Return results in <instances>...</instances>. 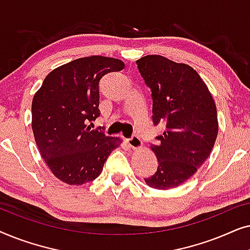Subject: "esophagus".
<instances>
[{
  "label": "esophagus",
  "instance_id": "34e87169",
  "mask_svg": "<svg viewBox=\"0 0 250 250\" xmlns=\"http://www.w3.org/2000/svg\"><path fill=\"white\" fill-rule=\"evenodd\" d=\"M126 142H127L129 148H132V149H139L142 146V141L138 135L131 136V138L126 140Z\"/></svg>",
  "mask_w": 250,
  "mask_h": 250
}]
</instances>
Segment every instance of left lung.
Wrapping results in <instances>:
<instances>
[{
  "label": "left lung",
  "instance_id": "1",
  "mask_svg": "<svg viewBox=\"0 0 250 250\" xmlns=\"http://www.w3.org/2000/svg\"><path fill=\"white\" fill-rule=\"evenodd\" d=\"M151 91L152 122L166 129L151 146L158 159L149 187L173 189L190 179L210 155L218 132L217 111L206 84L193 68L165 57L146 56L136 61Z\"/></svg>",
  "mask_w": 250,
  "mask_h": 250
}]
</instances>
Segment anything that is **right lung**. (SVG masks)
<instances>
[{
    "label": "right lung",
    "mask_w": 250,
    "mask_h": 250,
    "mask_svg": "<svg viewBox=\"0 0 250 250\" xmlns=\"http://www.w3.org/2000/svg\"><path fill=\"white\" fill-rule=\"evenodd\" d=\"M115 58H80L51 71L32 102L36 145L51 172L62 182L81 186L97 179L121 140L92 129L99 116L101 78L121 71Z\"/></svg>",
    "instance_id": "right-lung-1"
}]
</instances>
